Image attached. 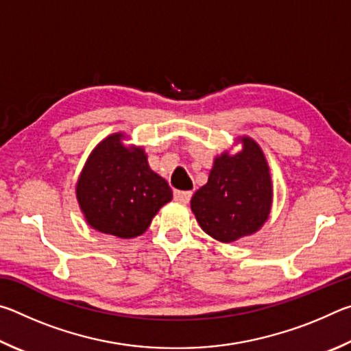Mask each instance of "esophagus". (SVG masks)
<instances>
[{"instance_id":"esophagus-1","label":"esophagus","mask_w":351,"mask_h":351,"mask_svg":"<svg viewBox=\"0 0 351 351\" xmlns=\"http://www.w3.org/2000/svg\"><path fill=\"white\" fill-rule=\"evenodd\" d=\"M173 197L176 201H180V203L187 204L190 198H192V192H190V190H175Z\"/></svg>"}]
</instances>
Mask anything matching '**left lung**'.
<instances>
[{
	"label": "left lung",
	"mask_w": 351,
	"mask_h": 351,
	"mask_svg": "<svg viewBox=\"0 0 351 351\" xmlns=\"http://www.w3.org/2000/svg\"><path fill=\"white\" fill-rule=\"evenodd\" d=\"M241 142V152L215 159L209 181L190 201L201 229L223 243L257 232L271 210L272 186L263 152L252 139Z\"/></svg>",
	"instance_id": "left-lung-1"
}]
</instances>
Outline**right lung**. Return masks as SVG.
Segmentation results:
<instances>
[{"label":"right lung","mask_w":351,"mask_h":351,"mask_svg":"<svg viewBox=\"0 0 351 351\" xmlns=\"http://www.w3.org/2000/svg\"><path fill=\"white\" fill-rule=\"evenodd\" d=\"M112 134L94 148L77 182V199L86 221L99 232L133 239L173 197L154 173L142 148H127Z\"/></svg>","instance_id":"add662e5"}]
</instances>
